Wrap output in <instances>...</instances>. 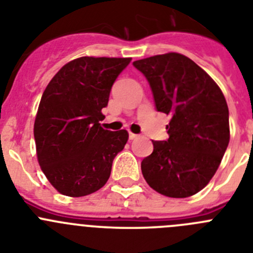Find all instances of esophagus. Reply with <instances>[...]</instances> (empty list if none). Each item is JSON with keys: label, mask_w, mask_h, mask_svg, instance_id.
I'll list each match as a JSON object with an SVG mask.
<instances>
[{"label": "esophagus", "mask_w": 253, "mask_h": 253, "mask_svg": "<svg viewBox=\"0 0 253 253\" xmlns=\"http://www.w3.org/2000/svg\"><path fill=\"white\" fill-rule=\"evenodd\" d=\"M135 138H138V135H137V134H134V133H129V139H130V140H133V139H135Z\"/></svg>", "instance_id": "1"}]
</instances>
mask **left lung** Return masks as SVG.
I'll list each match as a JSON object with an SVG mask.
<instances>
[{"label":"left lung","instance_id":"obj_1","mask_svg":"<svg viewBox=\"0 0 253 253\" xmlns=\"http://www.w3.org/2000/svg\"><path fill=\"white\" fill-rule=\"evenodd\" d=\"M147 78L157 111L171 115L169 139L152 140L142 161L147 184L169 198H187L208 185L229 143L224 95L204 69L178 53L133 62Z\"/></svg>","mask_w":253,"mask_h":253}]
</instances>
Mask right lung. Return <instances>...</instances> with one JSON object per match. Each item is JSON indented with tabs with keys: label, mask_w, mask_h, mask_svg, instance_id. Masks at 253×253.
Instances as JSON below:
<instances>
[{
	"label": "right lung",
	"mask_w": 253,
	"mask_h": 253,
	"mask_svg": "<svg viewBox=\"0 0 253 253\" xmlns=\"http://www.w3.org/2000/svg\"><path fill=\"white\" fill-rule=\"evenodd\" d=\"M131 58L81 57L63 66L43 92L34 124L39 165L60 194L73 198L101 189L126 130L101 128L111 87Z\"/></svg>",
	"instance_id": "add662e5"
}]
</instances>
